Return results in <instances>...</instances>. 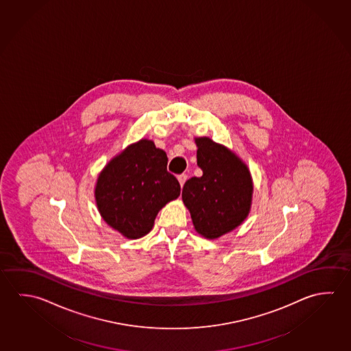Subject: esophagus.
<instances>
[{
    "label": "esophagus",
    "instance_id": "obj_1",
    "mask_svg": "<svg viewBox=\"0 0 351 351\" xmlns=\"http://www.w3.org/2000/svg\"><path fill=\"white\" fill-rule=\"evenodd\" d=\"M178 182H180V186L182 187V186L184 184V182H186V180H187V175H186V173H181V175H178Z\"/></svg>",
    "mask_w": 351,
    "mask_h": 351
}]
</instances>
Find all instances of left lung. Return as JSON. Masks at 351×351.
<instances>
[{"label": "left lung", "instance_id": "1", "mask_svg": "<svg viewBox=\"0 0 351 351\" xmlns=\"http://www.w3.org/2000/svg\"><path fill=\"white\" fill-rule=\"evenodd\" d=\"M195 142L197 165L203 175L184 182L182 201L197 233L217 239L239 227L249 215L252 176L245 164L224 145L208 136L195 138Z\"/></svg>", "mask_w": 351, "mask_h": 351}]
</instances>
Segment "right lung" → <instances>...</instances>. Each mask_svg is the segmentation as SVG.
<instances>
[{
	"label": "right lung",
	"instance_id": "add662e5",
	"mask_svg": "<svg viewBox=\"0 0 351 351\" xmlns=\"http://www.w3.org/2000/svg\"><path fill=\"white\" fill-rule=\"evenodd\" d=\"M167 153L142 139L114 156L99 173L95 198L104 221L128 239L153 229L167 202L180 196V184L167 173Z\"/></svg>",
	"mask_w": 351,
	"mask_h": 351
}]
</instances>
